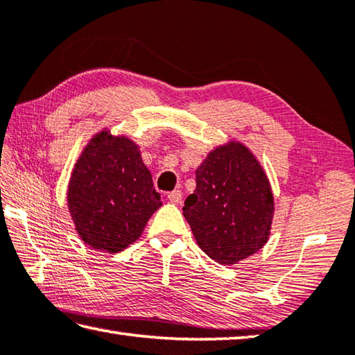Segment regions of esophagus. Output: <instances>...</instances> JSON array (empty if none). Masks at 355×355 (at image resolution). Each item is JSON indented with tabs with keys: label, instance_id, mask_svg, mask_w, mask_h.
I'll return each mask as SVG.
<instances>
[{
	"label": "esophagus",
	"instance_id": "1",
	"mask_svg": "<svg viewBox=\"0 0 355 355\" xmlns=\"http://www.w3.org/2000/svg\"><path fill=\"white\" fill-rule=\"evenodd\" d=\"M168 200L171 204H180L182 202V191L173 190L171 193H168Z\"/></svg>",
	"mask_w": 355,
	"mask_h": 355
}]
</instances>
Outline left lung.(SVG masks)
Returning <instances> with one entry per match:
<instances>
[{"mask_svg": "<svg viewBox=\"0 0 355 355\" xmlns=\"http://www.w3.org/2000/svg\"><path fill=\"white\" fill-rule=\"evenodd\" d=\"M184 216L198 245L224 266L263 249L270 235L273 195L263 166L239 142L209 153L196 170V190Z\"/></svg>", "mask_w": 355, "mask_h": 355, "instance_id": "8db88e82", "label": "left lung"}]
</instances>
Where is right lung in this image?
Segmentation results:
<instances>
[{
  "label": "right lung",
  "mask_w": 355,
  "mask_h": 355,
  "mask_svg": "<svg viewBox=\"0 0 355 355\" xmlns=\"http://www.w3.org/2000/svg\"><path fill=\"white\" fill-rule=\"evenodd\" d=\"M160 195L139 146L125 136L100 131L73 166L68 207L83 243L117 253L142 235Z\"/></svg>",
  "instance_id": "right-lung-1"
}]
</instances>
